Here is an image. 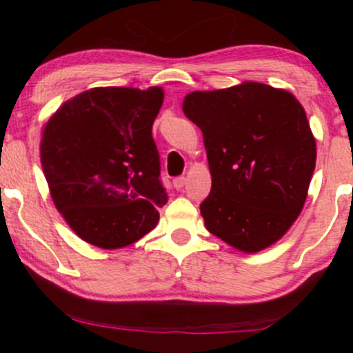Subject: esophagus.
<instances>
[{
    "label": "esophagus",
    "instance_id": "34e87169",
    "mask_svg": "<svg viewBox=\"0 0 353 353\" xmlns=\"http://www.w3.org/2000/svg\"><path fill=\"white\" fill-rule=\"evenodd\" d=\"M185 181H188V179H185V177H184V176H179V177H176V179H174V181H172L174 188H176L177 190H181V189H182V188H184V185H185Z\"/></svg>",
    "mask_w": 353,
    "mask_h": 353
}]
</instances>
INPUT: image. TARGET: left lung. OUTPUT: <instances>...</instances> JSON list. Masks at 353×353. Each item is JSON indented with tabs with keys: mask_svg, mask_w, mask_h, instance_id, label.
I'll return each mask as SVG.
<instances>
[{
	"mask_svg": "<svg viewBox=\"0 0 353 353\" xmlns=\"http://www.w3.org/2000/svg\"><path fill=\"white\" fill-rule=\"evenodd\" d=\"M182 111L202 131L212 176L201 204L205 228L241 252L275 244L302 212L317 159L302 104L245 81L189 92Z\"/></svg>",
	"mask_w": 353,
	"mask_h": 353,
	"instance_id": "left-lung-1",
	"label": "left lung"
}]
</instances>
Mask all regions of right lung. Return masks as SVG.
<instances>
[{
	"label": "right lung",
	"mask_w": 353,
	"mask_h": 353,
	"mask_svg": "<svg viewBox=\"0 0 353 353\" xmlns=\"http://www.w3.org/2000/svg\"><path fill=\"white\" fill-rule=\"evenodd\" d=\"M163 88H92L43 128L41 165L52 202L78 236L101 249L131 245L168 202L152 124Z\"/></svg>",
	"instance_id": "add662e5"
}]
</instances>
